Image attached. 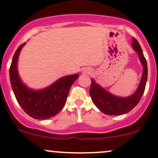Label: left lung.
Masks as SVG:
<instances>
[{
  "instance_id": "8db88e82",
  "label": "left lung",
  "mask_w": 158,
  "mask_h": 158,
  "mask_svg": "<svg viewBox=\"0 0 158 158\" xmlns=\"http://www.w3.org/2000/svg\"><path fill=\"white\" fill-rule=\"evenodd\" d=\"M132 47L138 52L143 66V73L139 86L133 95L126 98L115 96L98 85L93 79H91L90 96L92 102L102 112L109 115H121L131 111L138 105L145 89L148 79V65L142 49L136 39H132Z\"/></svg>"
}]
</instances>
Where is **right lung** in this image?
<instances>
[{"label": "right lung", "instance_id": "add662e5", "mask_svg": "<svg viewBox=\"0 0 158 158\" xmlns=\"http://www.w3.org/2000/svg\"><path fill=\"white\" fill-rule=\"evenodd\" d=\"M25 44L17 48L10 67L11 86L17 101L23 111L36 119H47L61 111L66 103L69 89L79 75L66 76L40 90H33L22 82L17 72V60L20 50Z\"/></svg>", "mask_w": 158, "mask_h": 158}]
</instances>
